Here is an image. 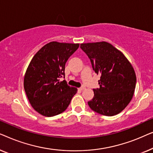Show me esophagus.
I'll use <instances>...</instances> for the list:
<instances>
[{
  "instance_id": "esophagus-1",
  "label": "esophagus",
  "mask_w": 153,
  "mask_h": 153,
  "mask_svg": "<svg viewBox=\"0 0 153 153\" xmlns=\"http://www.w3.org/2000/svg\"><path fill=\"white\" fill-rule=\"evenodd\" d=\"M84 89H85V87L84 86H82V87L79 88V91H83V90H84Z\"/></svg>"
}]
</instances>
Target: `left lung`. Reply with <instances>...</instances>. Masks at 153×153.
Segmentation results:
<instances>
[{"mask_svg": "<svg viewBox=\"0 0 153 153\" xmlns=\"http://www.w3.org/2000/svg\"><path fill=\"white\" fill-rule=\"evenodd\" d=\"M92 68L100 74V88L93 89L94 97L88 102L98 114L112 116L119 114L130 102L137 77L132 65L122 52L106 42L81 44Z\"/></svg>", "mask_w": 153, "mask_h": 153, "instance_id": "1", "label": "left lung"}]
</instances>
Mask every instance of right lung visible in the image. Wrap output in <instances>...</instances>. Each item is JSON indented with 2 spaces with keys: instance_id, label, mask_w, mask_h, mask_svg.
<instances>
[{
  "instance_id": "1",
  "label": "right lung",
  "mask_w": 153,
  "mask_h": 153,
  "mask_svg": "<svg viewBox=\"0 0 153 153\" xmlns=\"http://www.w3.org/2000/svg\"><path fill=\"white\" fill-rule=\"evenodd\" d=\"M79 44L51 42L35 53L27 68L24 86L33 108L44 116L61 114L68 108L77 88L70 87L65 78V67Z\"/></svg>"
}]
</instances>
